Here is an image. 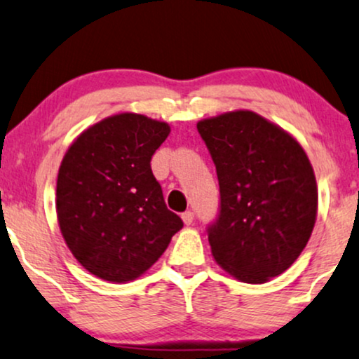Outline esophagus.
Returning a JSON list of instances; mask_svg holds the SVG:
<instances>
[{"instance_id": "1", "label": "esophagus", "mask_w": 359, "mask_h": 359, "mask_svg": "<svg viewBox=\"0 0 359 359\" xmlns=\"http://www.w3.org/2000/svg\"><path fill=\"white\" fill-rule=\"evenodd\" d=\"M182 220H184L185 225L192 224V222H194V212H190V210L184 212V213H182Z\"/></svg>"}]
</instances>
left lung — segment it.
Segmentation results:
<instances>
[{
    "mask_svg": "<svg viewBox=\"0 0 359 359\" xmlns=\"http://www.w3.org/2000/svg\"><path fill=\"white\" fill-rule=\"evenodd\" d=\"M217 169L220 213L208 226L215 262L245 283H266L293 265L311 237L318 187L292 134L248 111L197 122Z\"/></svg>",
    "mask_w": 359,
    "mask_h": 359,
    "instance_id": "obj_1",
    "label": "left lung"
}]
</instances>
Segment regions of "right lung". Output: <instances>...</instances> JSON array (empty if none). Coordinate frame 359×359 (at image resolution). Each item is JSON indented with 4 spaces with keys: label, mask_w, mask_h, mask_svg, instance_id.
<instances>
[{
    "label": "right lung",
    "mask_w": 359,
    "mask_h": 359,
    "mask_svg": "<svg viewBox=\"0 0 359 359\" xmlns=\"http://www.w3.org/2000/svg\"><path fill=\"white\" fill-rule=\"evenodd\" d=\"M169 134L164 121L121 112L84 129L62 157L59 230L76 260L97 278H139L184 226L167 208L151 169L154 152Z\"/></svg>",
    "instance_id": "add662e5"
}]
</instances>
